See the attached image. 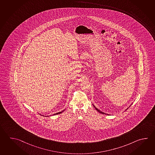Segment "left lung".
I'll use <instances>...</instances> for the list:
<instances>
[{"mask_svg":"<svg viewBox=\"0 0 155 155\" xmlns=\"http://www.w3.org/2000/svg\"><path fill=\"white\" fill-rule=\"evenodd\" d=\"M93 106H94V107H95V109H96V110H97L98 111V112H99V113H101V114H105V115H109V114H106V113H103V112H102V111H101L100 110H99V109H97V107H95L94 105H93ZM128 108H129V107H128ZM128 108H127V109H126V110H127V109H128Z\"/></svg>","mask_w":155,"mask_h":155,"instance_id":"left-lung-1","label":"left lung"}]
</instances>
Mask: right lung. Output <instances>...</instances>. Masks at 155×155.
<instances>
[{
	"label": "right lung",
	"instance_id": "right-lung-1",
	"mask_svg": "<svg viewBox=\"0 0 155 155\" xmlns=\"http://www.w3.org/2000/svg\"><path fill=\"white\" fill-rule=\"evenodd\" d=\"M65 110V109H64L62 111H60V112H58V113H56V114H54V115H57V114H61V113H62V112H63ZM42 116H44V115H42ZM45 117H46V116H45ZM47 117H48V116H47Z\"/></svg>",
	"mask_w": 155,
	"mask_h": 155
}]
</instances>
